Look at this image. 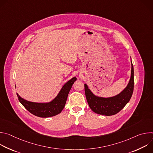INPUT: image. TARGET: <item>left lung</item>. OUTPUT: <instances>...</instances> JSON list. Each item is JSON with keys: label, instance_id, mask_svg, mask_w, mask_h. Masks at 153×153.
Returning a JSON list of instances; mask_svg holds the SVG:
<instances>
[{"label": "left lung", "instance_id": "1", "mask_svg": "<svg viewBox=\"0 0 153 153\" xmlns=\"http://www.w3.org/2000/svg\"><path fill=\"white\" fill-rule=\"evenodd\" d=\"M134 68L131 62V74L126 88L119 94L109 98L98 97L94 95L85 84V93L89 106L94 113L112 116L119 113L127 104L132 96L134 90Z\"/></svg>", "mask_w": 153, "mask_h": 153}]
</instances>
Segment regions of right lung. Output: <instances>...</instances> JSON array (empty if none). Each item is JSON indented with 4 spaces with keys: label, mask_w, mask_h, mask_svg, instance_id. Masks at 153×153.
Masks as SVG:
<instances>
[{
    "label": "right lung",
    "mask_w": 153,
    "mask_h": 153,
    "mask_svg": "<svg viewBox=\"0 0 153 153\" xmlns=\"http://www.w3.org/2000/svg\"><path fill=\"white\" fill-rule=\"evenodd\" d=\"M76 79V77H73L65 83L57 97L49 103L31 102L20 97L18 94L17 96L21 104L33 115L40 117H52L59 114L62 111L66 103L68 93Z\"/></svg>",
    "instance_id": "1"
}]
</instances>
